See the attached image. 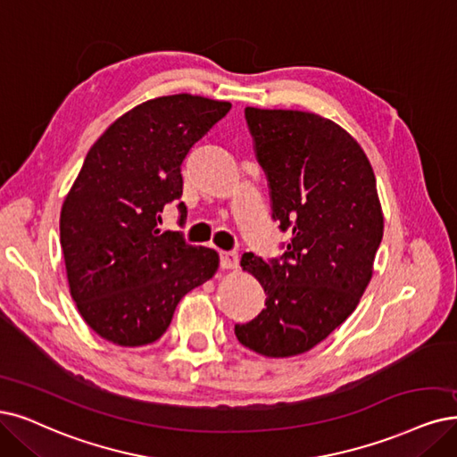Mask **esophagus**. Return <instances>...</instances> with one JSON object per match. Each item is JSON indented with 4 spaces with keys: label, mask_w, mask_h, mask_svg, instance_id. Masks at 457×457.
<instances>
[{
    "label": "esophagus",
    "mask_w": 457,
    "mask_h": 457,
    "mask_svg": "<svg viewBox=\"0 0 457 457\" xmlns=\"http://www.w3.org/2000/svg\"><path fill=\"white\" fill-rule=\"evenodd\" d=\"M239 256L237 252H220V267L222 269H237Z\"/></svg>",
    "instance_id": "esophagus-1"
}]
</instances>
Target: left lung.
Returning a JSON list of instances; mask_svg holds the SVG:
<instances>
[{"label":"left lung","mask_w":457,"mask_h":457,"mask_svg":"<svg viewBox=\"0 0 457 457\" xmlns=\"http://www.w3.org/2000/svg\"><path fill=\"white\" fill-rule=\"evenodd\" d=\"M245 116L273 220L292 241L280 260L243 256V271L260 280L267 297L235 335L262 356L292 358L339 328L373 277L384 233L377 179L360 143L329 118L256 107Z\"/></svg>","instance_id":"1"}]
</instances>
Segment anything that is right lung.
Instances as JSON below:
<instances>
[{"label": "right lung", "instance_id": "obj_1", "mask_svg": "<svg viewBox=\"0 0 457 457\" xmlns=\"http://www.w3.org/2000/svg\"><path fill=\"white\" fill-rule=\"evenodd\" d=\"M231 104L175 94L133 107L92 145L60 214L67 282L80 316L118 346L158 341L179 301L214 277L212 248L160 231L182 195L180 165ZM180 220L186 207L179 203Z\"/></svg>", "mask_w": 457, "mask_h": 457}]
</instances>
